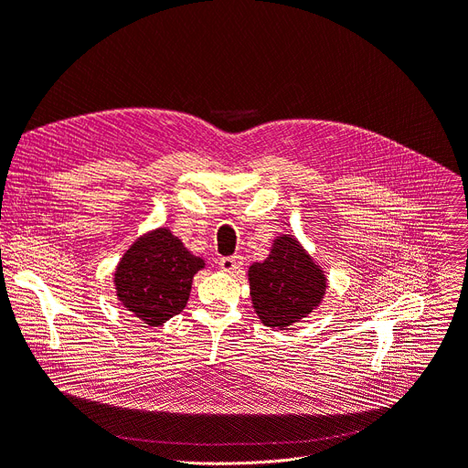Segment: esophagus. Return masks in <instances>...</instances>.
<instances>
[{
	"mask_svg": "<svg viewBox=\"0 0 468 468\" xmlns=\"http://www.w3.org/2000/svg\"><path fill=\"white\" fill-rule=\"evenodd\" d=\"M219 268L226 271V273H235L240 266H242V256L235 254V256H226V258H219Z\"/></svg>",
	"mask_w": 468,
	"mask_h": 468,
	"instance_id": "34e87169",
	"label": "esophagus"
}]
</instances>
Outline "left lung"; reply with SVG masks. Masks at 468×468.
I'll return each mask as SVG.
<instances>
[{"label":"left lung","mask_w":468,"mask_h":468,"mask_svg":"<svg viewBox=\"0 0 468 468\" xmlns=\"http://www.w3.org/2000/svg\"><path fill=\"white\" fill-rule=\"evenodd\" d=\"M254 312L268 327L284 329L319 306L327 277L294 235L277 237L271 254L249 268Z\"/></svg>","instance_id":"obj_1"}]
</instances>
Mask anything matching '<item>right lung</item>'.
<instances>
[{
  "label": "right lung",
  "instance_id": "add662e5",
  "mask_svg": "<svg viewBox=\"0 0 468 468\" xmlns=\"http://www.w3.org/2000/svg\"><path fill=\"white\" fill-rule=\"evenodd\" d=\"M205 261L193 256L170 229L141 237L120 260L114 284L116 296L135 317L158 327L184 312L193 277Z\"/></svg>",
  "mask_w": 468,
  "mask_h": 468
}]
</instances>
